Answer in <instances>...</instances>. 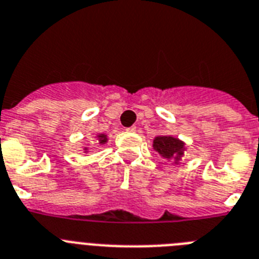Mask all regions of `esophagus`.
Wrapping results in <instances>:
<instances>
[{
	"mask_svg": "<svg viewBox=\"0 0 259 259\" xmlns=\"http://www.w3.org/2000/svg\"><path fill=\"white\" fill-rule=\"evenodd\" d=\"M136 129H137V127H136V126L127 127V129H126V132H136Z\"/></svg>",
	"mask_w": 259,
	"mask_h": 259,
	"instance_id": "esophagus-1",
	"label": "esophagus"
}]
</instances>
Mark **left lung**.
<instances>
[{
	"mask_svg": "<svg viewBox=\"0 0 259 259\" xmlns=\"http://www.w3.org/2000/svg\"><path fill=\"white\" fill-rule=\"evenodd\" d=\"M152 147L163 159L172 160L173 164H180V160L186 150L185 142L172 136L155 137Z\"/></svg>",
	"mask_w": 259,
	"mask_h": 259,
	"instance_id": "8db88e82",
	"label": "left lung"
}]
</instances>
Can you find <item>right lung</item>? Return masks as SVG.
I'll list each match as a JSON object with an SVG mask.
<instances>
[{
    "label": "right lung",
    "instance_id": "right-lung-1",
    "mask_svg": "<svg viewBox=\"0 0 259 259\" xmlns=\"http://www.w3.org/2000/svg\"><path fill=\"white\" fill-rule=\"evenodd\" d=\"M96 139H98L99 145H105V143L108 142V137L107 134H98V136L95 137ZM87 151H89V148H84V154H87Z\"/></svg>",
    "mask_w": 259,
    "mask_h": 259
}]
</instances>
